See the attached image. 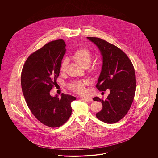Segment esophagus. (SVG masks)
Returning a JSON list of instances; mask_svg holds the SVG:
<instances>
[{"label":"esophagus","mask_w":158,"mask_h":158,"mask_svg":"<svg viewBox=\"0 0 158 158\" xmlns=\"http://www.w3.org/2000/svg\"><path fill=\"white\" fill-rule=\"evenodd\" d=\"M83 100H85V101H87V102H90V101H92V98H82Z\"/></svg>","instance_id":"34e87169"}]
</instances>
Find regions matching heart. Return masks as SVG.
I'll list each match as a JSON object with an SVG mask.
<instances>
[{
	"mask_svg": "<svg viewBox=\"0 0 158 158\" xmlns=\"http://www.w3.org/2000/svg\"><path fill=\"white\" fill-rule=\"evenodd\" d=\"M72 57L79 65L83 67L85 64H90L92 59V53L88 48H80L73 53ZM66 64V61L64 60L61 64V71L64 70ZM88 83V81L86 80L76 81L71 83L69 86V88L74 92L78 94H83L86 92L85 85Z\"/></svg>",
	"mask_w": 158,
	"mask_h": 158,
	"instance_id": "b5f03b06",
	"label": "heart"
}]
</instances>
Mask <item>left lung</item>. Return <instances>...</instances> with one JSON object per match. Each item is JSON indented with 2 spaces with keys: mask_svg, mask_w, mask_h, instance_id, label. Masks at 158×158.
<instances>
[{
  "mask_svg": "<svg viewBox=\"0 0 158 158\" xmlns=\"http://www.w3.org/2000/svg\"><path fill=\"white\" fill-rule=\"evenodd\" d=\"M98 47L102 56V65L96 87L100 91L110 89L105 100L101 101L102 109L97 113L98 120L105 123H115L127 113L135 95L136 81L134 67L127 55L119 48L105 40L87 37Z\"/></svg>",
  "mask_w": 158,
  "mask_h": 158,
  "instance_id": "1",
  "label": "left lung"
}]
</instances>
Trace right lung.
<instances>
[{"label": "right lung", "instance_id": "1", "mask_svg": "<svg viewBox=\"0 0 158 158\" xmlns=\"http://www.w3.org/2000/svg\"><path fill=\"white\" fill-rule=\"evenodd\" d=\"M63 40L51 41L31 54L21 73V87L28 108L41 123L50 127L64 124L72 114L76 97L64 94L52 97L50 91L57 82L66 49Z\"/></svg>", "mask_w": 158, "mask_h": 158}]
</instances>
